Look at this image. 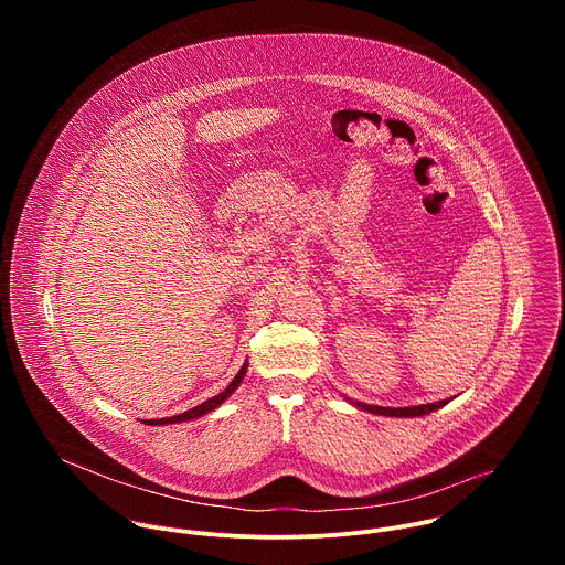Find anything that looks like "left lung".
Listing matches in <instances>:
<instances>
[{"label": "left lung", "mask_w": 565, "mask_h": 565, "mask_svg": "<svg viewBox=\"0 0 565 565\" xmlns=\"http://www.w3.org/2000/svg\"><path fill=\"white\" fill-rule=\"evenodd\" d=\"M358 409H364L369 414H377V416H391V418H418V416H427L440 407L447 405V399H438V402H429V405H418V407H375V405H364V402H353Z\"/></svg>", "instance_id": "1"}]
</instances>
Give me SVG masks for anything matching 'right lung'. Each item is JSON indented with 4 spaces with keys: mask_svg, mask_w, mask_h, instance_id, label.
Segmentation results:
<instances>
[{
    "mask_svg": "<svg viewBox=\"0 0 565 565\" xmlns=\"http://www.w3.org/2000/svg\"><path fill=\"white\" fill-rule=\"evenodd\" d=\"M246 371H248V362L238 369V373L234 375V380L227 384V388L225 391H221L218 395H214V397H210V399H205L203 405H199V407H194V409H190V412H185V414H179V416H172V418H160V420H147V425H174V423H185V420H194V418H201V416H205V414H210L212 409H216L218 405H223V402L238 388V384H241V380H244V375H246Z\"/></svg>",
    "mask_w": 565,
    "mask_h": 565,
    "instance_id": "1",
    "label": "right lung"
}]
</instances>
